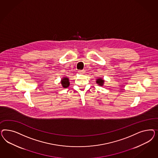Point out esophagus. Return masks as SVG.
<instances>
[{
  "mask_svg": "<svg viewBox=\"0 0 158 158\" xmlns=\"http://www.w3.org/2000/svg\"><path fill=\"white\" fill-rule=\"evenodd\" d=\"M84 72H85L84 70H79V71H78V72H79V73H81V74L84 73Z\"/></svg>",
  "mask_w": 158,
  "mask_h": 158,
  "instance_id": "obj_1",
  "label": "esophagus"
}]
</instances>
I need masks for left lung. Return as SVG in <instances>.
<instances>
[{
  "label": "left lung",
  "instance_id": "obj_1",
  "mask_svg": "<svg viewBox=\"0 0 158 158\" xmlns=\"http://www.w3.org/2000/svg\"><path fill=\"white\" fill-rule=\"evenodd\" d=\"M96 82H97V84H98L100 86H102V85H103V84H104V81L103 79H102L99 78V79H98L97 80Z\"/></svg>",
  "mask_w": 158,
  "mask_h": 158
}]
</instances>
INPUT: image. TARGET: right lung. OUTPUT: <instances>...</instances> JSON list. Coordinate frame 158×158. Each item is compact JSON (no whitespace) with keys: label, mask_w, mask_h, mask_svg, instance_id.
I'll return each mask as SVG.
<instances>
[{"label":"right lung","mask_w":158,"mask_h":158,"mask_svg":"<svg viewBox=\"0 0 158 158\" xmlns=\"http://www.w3.org/2000/svg\"><path fill=\"white\" fill-rule=\"evenodd\" d=\"M61 84L64 88H67L69 85V79L67 77H64L61 80Z\"/></svg>","instance_id":"right-lung-1"}]
</instances>
